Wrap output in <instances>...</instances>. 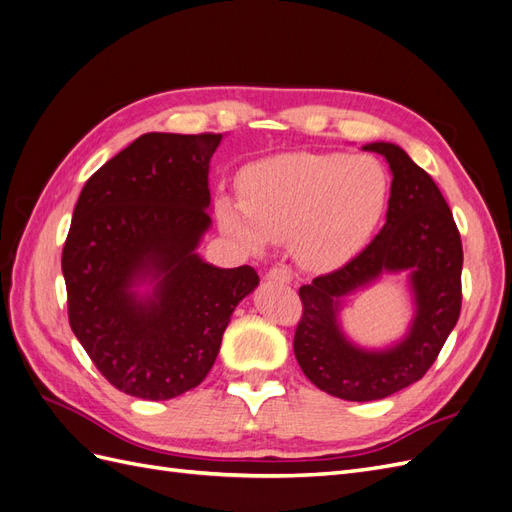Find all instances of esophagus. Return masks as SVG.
<instances>
[{"label":"esophagus","instance_id":"1","mask_svg":"<svg viewBox=\"0 0 512 512\" xmlns=\"http://www.w3.org/2000/svg\"><path fill=\"white\" fill-rule=\"evenodd\" d=\"M269 282H277V284H290L292 282V273L286 267H273L267 273Z\"/></svg>","mask_w":512,"mask_h":512}]
</instances>
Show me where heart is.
Instances as JSON below:
<instances>
[{
  "mask_svg": "<svg viewBox=\"0 0 512 512\" xmlns=\"http://www.w3.org/2000/svg\"><path fill=\"white\" fill-rule=\"evenodd\" d=\"M239 200L220 196L218 224L245 252L290 241L305 269L333 271L363 250L386 203L378 160L342 153H280L241 170Z\"/></svg>",
  "mask_w": 512,
  "mask_h": 512,
  "instance_id": "b5f03b06",
  "label": "heart"
}]
</instances>
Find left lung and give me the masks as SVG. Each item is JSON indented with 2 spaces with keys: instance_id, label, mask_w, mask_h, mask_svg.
Returning a JSON list of instances; mask_svg holds the SVG:
<instances>
[{
  "instance_id": "1",
  "label": "left lung",
  "mask_w": 512,
  "mask_h": 512,
  "mask_svg": "<svg viewBox=\"0 0 512 512\" xmlns=\"http://www.w3.org/2000/svg\"><path fill=\"white\" fill-rule=\"evenodd\" d=\"M391 168L386 224L346 267L299 288L303 318L294 356L320 391L346 401L384 399L421 380L461 312L463 250L453 213L425 170L395 143H367ZM409 275L415 314L407 333L382 349L359 347L341 327L350 293L382 274Z\"/></svg>"
}]
</instances>
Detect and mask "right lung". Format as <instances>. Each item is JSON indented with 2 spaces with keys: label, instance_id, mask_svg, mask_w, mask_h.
Segmentation results:
<instances>
[{
  "label": "right lung",
  "instance_id": "add662e5",
  "mask_svg": "<svg viewBox=\"0 0 512 512\" xmlns=\"http://www.w3.org/2000/svg\"><path fill=\"white\" fill-rule=\"evenodd\" d=\"M222 134L149 132L85 183L61 254L70 327L115 389L164 401L205 380L252 267L196 250L211 228Z\"/></svg>",
  "mask_w": 512,
  "mask_h": 512
}]
</instances>
